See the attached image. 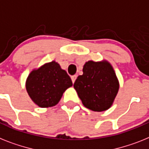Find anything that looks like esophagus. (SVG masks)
<instances>
[{
	"label": "esophagus",
	"instance_id": "obj_1",
	"mask_svg": "<svg viewBox=\"0 0 149 149\" xmlns=\"http://www.w3.org/2000/svg\"><path fill=\"white\" fill-rule=\"evenodd\" d=\"M77 75H74V76H72V77H71V79H72V83H74L75 81H76V79H77Z\"/></svg>",
	"mask_w": 149,
	"mask_h": 149
}]
</instances>
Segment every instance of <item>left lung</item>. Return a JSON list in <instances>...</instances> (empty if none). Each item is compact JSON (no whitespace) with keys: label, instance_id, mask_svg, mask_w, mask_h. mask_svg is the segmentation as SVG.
Masks as SVG:
<instances>
[{"label":"left lung","instance_id":"1","mask_svg":"<svg viewBox=\"0 0 149 149\" xmlns=\"http://www.w3.org/2000/svg\"><path fill=\"white\" fill-rule=\"evenodd\" d=\"M83 74L79 76L73 87L83 105L94 111L110 108L119 89V82L107 61L85 63Z\"/></svg>","mask_w":149,"mask_h":149}]
</instances>
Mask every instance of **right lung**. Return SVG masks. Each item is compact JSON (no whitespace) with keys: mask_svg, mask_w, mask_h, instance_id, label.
I'll list each match as a JSON object with an SVG mask.
<instances>
[{"mask_svg":"<svg viewBox=\"0 0 149 149\" xmlns=\"http://www.w3.org/2000/svg\"><path fill=\"white\" fill-rule=\"evenodd\" d=\"M72 86L70 76L55 61L32 71L26 83L31 99L41 107L56 105L63 92Z\"/></svg>","mask_w":149,"mask_h":149,"instance_id":"1","label":"right lung"}]
</instances>
